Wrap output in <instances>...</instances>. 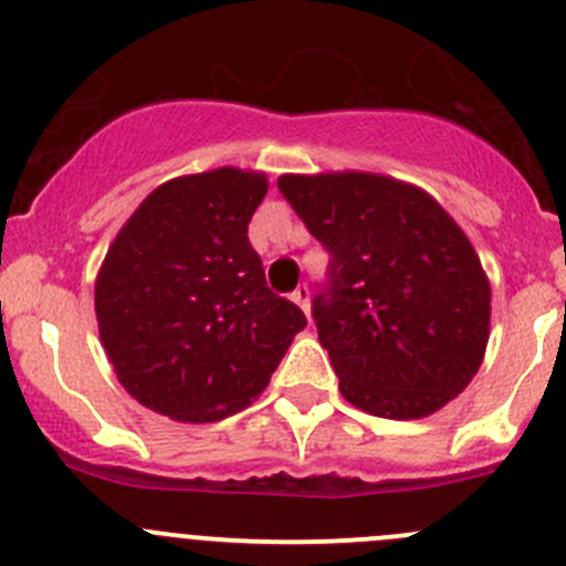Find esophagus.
Wrapping results in <instances>:
<instances>
[{"label":"esophagus","mask_w":566,"mask_h":566,"mask_svg":"<svg viewBox=\"0 0 566 566\" xmlns=\"http://www.w3.org/2000/svg\"><path fill=\"white\" fill-rule=\"evenodd\" d=\"M290 298H293L295 304L301 306V310L310 312V287H306V284H298V287L293 290V295H290Z\"/></svg>","instance_id":"34e87169"}]
</instances>
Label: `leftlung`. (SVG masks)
Wrapping results in <instances>:
<instances>
[{"instance_id":"left-lung-1","label":"left lung","mask_w":566,"mask_h":566,"mask_svg":"<svg viewBox=\"0 0 566 566\" xmlns=\"http://www.w3.org/2000/svg\"><path fill=\"white\" fill-rule=\"evenodd\" d=\"M279 191L331 254L312 301L339 391L384 419H421L471 384L490 282L427 191L369 172L282 175Z\"/></svg>"}]
</instances>
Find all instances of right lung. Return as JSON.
<instances>
[{
    "label": "right lung",
    "instance_id": "obj_1",
    "mask_svg": "<svg viewBox=\"0 0 566 566\" xmlns=\"http://www.w3.org/2000/svg\"><path fill=\"white\" fill-rule=\"evenodd\" d=\"M268 177H175L134 210L95 282L101 342L134 399L175 421H219L271 380L304 312L265 284L249 221Z\"/></svg>",
    "mask_w": 566,
    "mask_h": 566
}]
</instances>
